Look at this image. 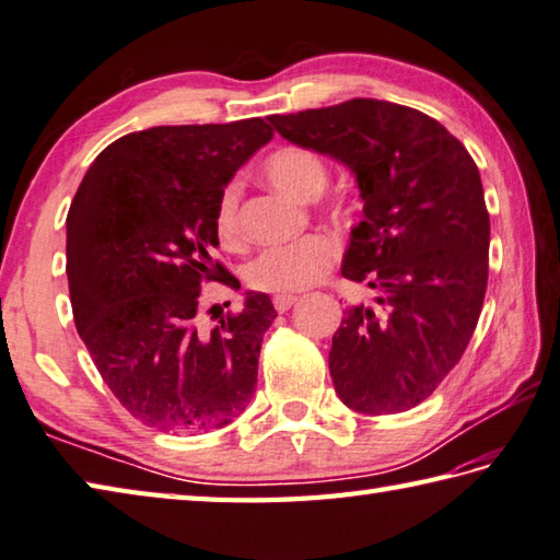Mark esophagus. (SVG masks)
<instances>
[{
	"mask_svg": "<svg viewBox=\"0 0 560 560\" xmlns=\"http://www.w3.org/2000/svg\"><path fill=\"white\" fill-rule=\"evenodd\" d=\"M299 301V295H291V293H283V295H273V308L279 313H287L291 305Z\"/></svg>",
	"mask_w": 560,
	"mask_h": 560,
	"instance_id": "1",
	"label": "esophagus"
}]
</instances>
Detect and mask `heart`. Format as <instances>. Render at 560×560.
<instances>
[{"label": "heart", "instance_id": "heart-1", "mask_svg": "<svg viewBox=\"0 0 560 560\" xmlns=\"http://www.w3.org/2000/svg\"><path fill=\"white\" fill-rule=\"evenodd\" d=\"M261 174L273 186L295 201H313L330 182V167L323 155L303 145H281L261 162ZM337 206V203H335ZM213 230L218 243L228 249L245 245L243 215H240V186L225 184L215 201ZM339 255L330 235L313 233L291 245L269 247L249 261L247 283L255 291L295 293L320 281Z\"/></svg>", "mask_w": 560, "mask_h": 560}]
</instances>
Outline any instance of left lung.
Here are the masks:
<instances>
[{"mask_svg": "<svg viewBox=\"0 0 560 560\" xmlns=\"http://www.w3.org/2000/svg\"><path fill=\"white\" fill-rule=\"evenodd\" d=\"M269 120L345 162L364 199L342 277L376 289L378 305H352L332 337L337 396L364 415L410 410L458 364L483 308L490 218L476 162L440 120L378 98Z\"/></svg>", "mask_w": 560, "mask_h": 560, "instance_id": "1", "label": "left lung"}]
</instances>
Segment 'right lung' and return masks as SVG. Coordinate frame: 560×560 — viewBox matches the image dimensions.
<instances>
[{
	"label": "right lung",
	"instance_id": "1",
	"mask_svg": "<svg viewBox=\"0 0 560 560\" xmlns=\"http://www.w3.org/2000/svg\"><path fill=\"white\" fill-rule=\"evenodd\" d=\"M273 128L261 118L155 126L98 152L68 213L77 332L118 402L160 432L218 430L255 393L267 293L199 327L206 281H240L213 257L215 201Z\"/></svg>",
	"mask_w": 560,
	"mask_h": 560
}]
</instances>
